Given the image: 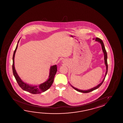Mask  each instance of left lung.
Returning <instances> with one entry per match:
<instances>
[{
	"label": "left lung",
	"mask_w": 123,
	"mask_h": 123,
	"mask_svg": "<svg viewBox=\"0 0 123 123\" xmlns=\"http://www.w3.org/2000/svg\"><path fill=\"white\" fill-rule=\"evenodd\" d=\"M95 41H98V42L100 43L101 44V45H102V47L103 52V53H104V54L105 63V65H106V72L105 75V78H104V79L103 80L102 82V83H101L100 84H99L98 86H95V87H94L93 88L89 89V90H86V91L80 90L77 89V88H76L75 87H73V86H71L73 87V88L75 89V90H76V91H78V92H81V93H89V92H92V91H94V90H96V89H98V87H99L100 86H101V85L102 84V83H103V81H104L105 79V76H106V74H107V71H108V63H107V55L106 51L105 49V47L104 45V43H103V42L102 41V39H100L99 38H96V39H95Z\"/></svg>",
	"instance_id": "left-lung-1"
}]
</instances>
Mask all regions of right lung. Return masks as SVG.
I'll list each match as a JSON object with an SVG mask.
<instances>
[{
  "label": "right lung",
  "instance_id": "1",
  "mask_svg": "<svg viewBox=\"0 0 123 123\" xmlns=\"http://www.w3.org/2000/svg\"><path fill=\"white\" fill-rule=\"evenodd\" d=\"M19 41V40H18V43ZM18 45L17 44L16 46V49H15V50H14V52H13V56L12 69H13V75L15 77V78L16 79V81L17 82L19 86L21 87V89H23L24 91L29 92V93L33 94H39L40 93L46 91L52 85L53 83L54 82V79L55 76L56 72L57 71V65H53L50 67L49 78L48 79L47 81L45 82L44 83L40 84L39 85L34 86L29 85V84L24 83V82L21 80V79L18 76L15 69L14 65V56H15V54L16 52V50L18 47Z\"/></svg>",
  "mask_w": 123,
  "mask_h": 123
}]
</instances>
